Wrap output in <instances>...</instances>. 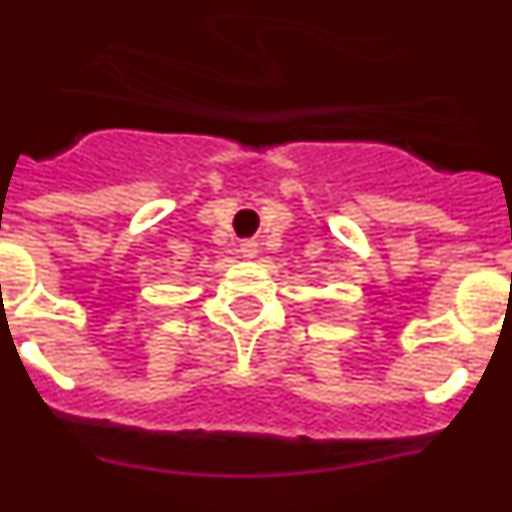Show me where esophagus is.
I'll use <instances>...</instances> for the list:
<instances>
[{
  "label": "esophagus",
  "mask_w": 512,
  "mask_h": 512,
  "mask_svg": "<svg viewBox=\"0 0 512 512\" xmlns=\"http://www.w3.org/2000/svg\"><path fill=\"white\" fill-rule=\"evenodd\" d=\"M241 253L246 259H256V256H259V241H256V238H243Z\"/></svg>",
  "instance_id": "obj_1"
}]
</instances>
